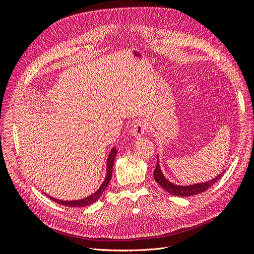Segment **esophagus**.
<instances>
[{
    "label": "esophagus",
    "mask_w": 254,
    "mask_h": 254,
    "mask_svg": "<svg viewBox=\"0 0 254 254\" xmlns=\"http://www.w3.org/2000/svg\"><path fill=\"white\" fill-rule=\"evenodd\" d=\"M146 129H147V125H146L142 121H137L134 123L131 128V134L134 137H140L145 133Z\"/></svg>",
    "instance_id": "1"
}]
</instances>
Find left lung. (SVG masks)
<instances>
[{"instance_id": "obj_1", "label": "left lung", "mask_w": 254, "mask_h": 254, "mask_svg": "<svg viewBox=\"0 0 254 254\" xmlns=\"http://www.w3.org/2000/svg\"><path fill=\"white\" fill-rule=\"evenodd\" d=\"M224 173L225 172L220 173L218 176H216L215 178L209 181L190 184V186H179V184H175L165 178V176L163 175L162 171H161V167L159 164V156L157 155V165L155 168V172H153V177H155V180L158 182V184H160V186L162 187L167 193L175 196L189 197V196L200 194L202 191L206 190L207 189H210L215 182L218 181L221 178V176L224 175Z\"/></svg>"}]
</instances>
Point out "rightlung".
I'll use <instances>...</instances> for the list:
<instances>
[{
    "label": "right lung",
    "mask_w": 254,
    "mask_h": 254,
    "mask_svg": "<svg viewBox=\"0 0 254 254\" xmlns=\"http://www.w3.org/2000/svg\"><path fill=\"white\" fill-rule=\"evenodd\" d=\"M117 148L113 147L109 153L108 159H107V170H106V177H105V180L102 183V186L98 188V190L93 193L92 195L88 196V197H84L81 199H78V200H59L57 198H54L51 197L49 195H47L48 197H50L52 200L56 201L59 204H63L64 206H71V207H82V206H88L92 203L96 202L99 198H101L102 194L104 193V190H106V188L108 187V184L111 180V176H112V168H113V163H114V159L117 157Z\"/></svg>",
    "instance_id": "1"
}]
</instances>
